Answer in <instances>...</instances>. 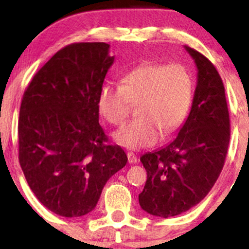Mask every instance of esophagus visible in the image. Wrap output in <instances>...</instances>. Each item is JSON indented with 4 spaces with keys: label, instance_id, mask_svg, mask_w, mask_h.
Returning a JSON list of instances; mask_svg holds the SVG:
<instances>
[{
    "label": "esophagus",
    "instance_id": "1",
    "mask_svg": "<svg viewBox=\"0 0 249 249\" xmlns=\"http://www.w3.org/2000/svg\"><path fill=\"white\" fill-rule=\"evenodd\" d=\"M127 159H128V162H130V164H136V162L138 161L136 154H134L133 152H128L127 153Z\"/></svg>",
    "mask_w": 249,
    "mask_h": 249
}]
</instances>
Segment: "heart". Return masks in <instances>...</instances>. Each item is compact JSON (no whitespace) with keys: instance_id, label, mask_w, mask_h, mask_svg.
<instances>
[{"instance_id":"obj_1","label":"heart","mask_w":249,"mask_h":249,"mask_svg":"<svg viewBox=\"0 0 249 249\" xmlns=\"http://www.w3.org/2000/svg\"><path fill=\"white\" fill-rule=\"evenodd\" d=\"M192 101V79L179 64L146 62L134 68L122 79V85L107 83L101 88L98 108L112 125L127 119L132 105L136 118L115 133L123 147L139 150L152 146L162 136L181 126Z\"/></svg>"}]
</instances>
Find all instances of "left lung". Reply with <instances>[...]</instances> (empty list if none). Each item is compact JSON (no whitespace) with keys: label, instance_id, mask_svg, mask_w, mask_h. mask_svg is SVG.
I'll return each instance as SVG.
<instances>
[{"label":"left lung","instance_id":"obj_1","mask_svg":"<svg viewBox=\"0 0 249 249\" xmlns=\"http://www.w3.org/2000/svg\"><path fill=\"white\" fill-rule=\"evenodd\" d=\"M185 49L198 69L190 115L173 142L141 157L147 180L139 205L160 218L186 212L207 196L224 167L231 138L221 77L202 53Z\"/></svg>","mask_w":249,"mask_h":249}]
</instances>
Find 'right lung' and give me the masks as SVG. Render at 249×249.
Instances as JSON below:
<instances>
[{
    "label": "right lung",
    "instance_id": "add662e5",
    "mask_svg": "<svg viewBox=\"0 0 249 249\" xmlns=\"http://www.w3.org/2000/svg\"><path fill=\"white\" fill-rule=\"evenodd\" d=\"M104 42L72 43L37 71L18 119V160L36 198L76 218L96 207L103 187L126 165L99 125L98 96L115 57Z\"/></svg>",
    "mask_w": 249,
    "mask_h": 249
}]
</instances>
